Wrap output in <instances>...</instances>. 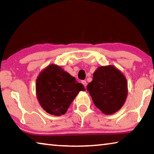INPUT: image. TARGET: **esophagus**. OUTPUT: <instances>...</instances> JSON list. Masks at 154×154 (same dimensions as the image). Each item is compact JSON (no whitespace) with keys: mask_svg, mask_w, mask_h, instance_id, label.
<instances>
[{"mask_svg":"<svg viewBox=\"0 0 154 154\" xmlns=\"http://www.w3.org/2000/svg\"><path fill=\"white\" fill-rule=\"evenodd\" d=\"M82 84L84 85L85 86V88L87 86V82H86V81H85V80H83L82 82Z\"/></svg>","mask_w":154,"mask_h":154,"instance_id":"1","label":"esophagus"}]
</instances>
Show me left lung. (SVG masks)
Wrapping results in <instances>:
<instances>
[{"mask_svg": "<svg viewBox=\"0 0 154 154\" xmlns=\"http://www.w3.org/2000/svg\"><path fill=\"white\" fill-rule=\"evenodd\" d=\"M87 90L95 106L105 115L120 109L128 95V83L124 75L113 65L98 67L88 83Z\"/></svg>", "mask_w": 154, "mask_h": 154, "instance_id": "8db88e82", "label": "left lung"}]
</instances>
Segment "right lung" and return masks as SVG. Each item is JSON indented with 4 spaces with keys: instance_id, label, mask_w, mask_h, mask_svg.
Returning <instances> with one entry per match:
<instances>
[{
    "instance_id": "right-lung-1",
    "label": "right lung",
    "mask_w": 154,
    "mask_h": 154,
    "mask_svg": "<svg viewBox=\"0 0 154 154\" xmlns=\"http://www.w3.org/2000/svg\"><path fill=\"white\" fill-rule=\"evenodd\" d=\"M85 89L60 66L51 64L38 75L36 94L41 107L56 116L65 114L80 91Z\"/></svg>"
}]
</instances>
